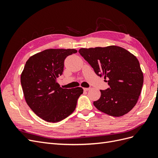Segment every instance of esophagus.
<instances>
[{"label":"esophagus","mask_w":158,"mask_h":158,"mask_svg":"<svg viewBox=\"0 0 158 158\" xmlns=\"http://www.w3.org/2000/svg\"><path fill=\"white\" fill-rule=\"evenodd\" d=\"M89 89H90V88H84V91H88Z\"/></svg>","instance_id":"esophagus-1"}]
</instances>
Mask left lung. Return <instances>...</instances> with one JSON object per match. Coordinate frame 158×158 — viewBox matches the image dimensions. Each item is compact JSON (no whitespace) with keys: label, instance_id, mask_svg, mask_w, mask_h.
Returning <instances> with one entry per match:
<instances>
[{"label":"left lung","instance_id":"left-lung-1","mask_svg":"<svg viewBox=\"0 0 158 158\" xmlns=\"http://www.w3.org/2000/svg\"><path fill=\"white\" fill-rule=\"evenodd\" d=\"M80 55L94 69L95 73L104 76L109 88L100 90L101 97L94 106L109 115L121 117L135 106L144 82L139 61L127 50L118 46L84 49Z\"/></svg>","mask_w":158,"mask_h":158}]
</instances>
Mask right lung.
I'll use <instances>...</instances> for the list:
<instances>
[{"label": "right lung", "mask_w": 158, "mask_h": 158, "mask_svg": "<svg viewBox=\"0 0 158 158\" xmlns=\"http://www.w3.org/2000/svg\"><path fill=\"white\" fill-rule=\"evenodd\" d=\"M77 51L46 49L31 56L21 74V85L28 106L38 117L50 123L73 113L83 89L62 88L56 78L63 74L64 62Z\"/></svg>", "instance_id": "right-lung-1"}]
</instances>
